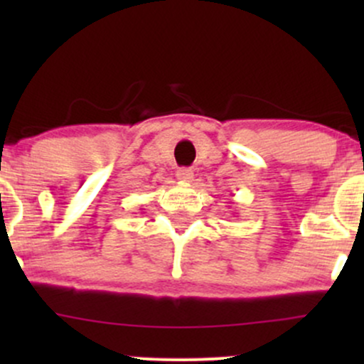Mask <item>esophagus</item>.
Returning <instances> with one entry per match:
<instances>
[{
  "label": "esophagus",
  "mask_w": 364,
  "mask_h": 364,
  "mask_svg": "<svg viewBox=\"0 0 364 364\" xmlns=\"http://www.w3.org/2000/svg\"><path fill=\"white\" fill-rule=\"evenodd\" d=\"M176 178H178L181 183H190L191 179H193V171H191L190 168H181V169H178Z\"/></svg>",
  "instance_id": "obj_1"
}]
</instances>
